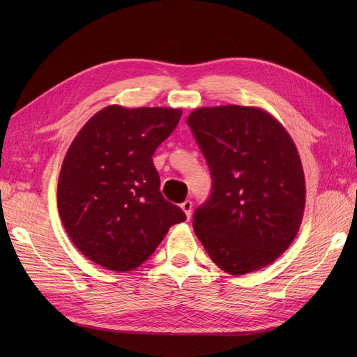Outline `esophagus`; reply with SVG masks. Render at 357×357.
Masks as SVG:
<instances>
[{
  "instance_id": "esophagus-1",
  "label": "esophagus",
  "mask_w": 357,
  "mask_h": 357,
  "mask_svg": "<svg viewBox=\"0 0 357 357\" xmlns=\"http://www.w3.org/2000/svg\"><path fill=\"white\" fill-rule=\"evenodd\" d=\"M181 210L185 211V214H186V218L188 219H190V215H192V201L190 199H186L185 202H181Z\"/></svg>"
}]
</instances>
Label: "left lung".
Returning <instances> with one entry per match:
<instances>
[{
    "mask_svg": "<svg viewBox=\"0 0 357 357\" xmlns=\"http://www.w3.org/2000/svg\"><path fill=\"white\" fill-rule=\"evenodd\" d=\"M211 174L193 229L211 261L244 275L284 253L299 231L305 178L294 139L256 107H201L188 117Z\"/></svg>",
    "mask_w": 357,
    "mask_h": 357,
    "instance_id": "obj_1",
    "label": "left lung"
}]
</instances>
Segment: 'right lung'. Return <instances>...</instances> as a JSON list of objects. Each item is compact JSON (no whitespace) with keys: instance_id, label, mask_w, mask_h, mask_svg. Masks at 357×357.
Returning a JSON list of instances; mask_svg holds the SVG:
<instances>
[{"instance_id":"obj_1","label":"right lung","mask_w":357,"mask_h":357,"mask_svg":"<svg viewBox=\"0 0 357 357\" xmlns=\"http://www.w3.org/2000/svg\"><path fill=\"white\" fill-rule=\"evenodd\" d=\"M178 109L109 105L89 119L63 158L58 208L74 245L112 271H132L186 214L167 201L153 155Z\"/></svg>"}]
</instances>
